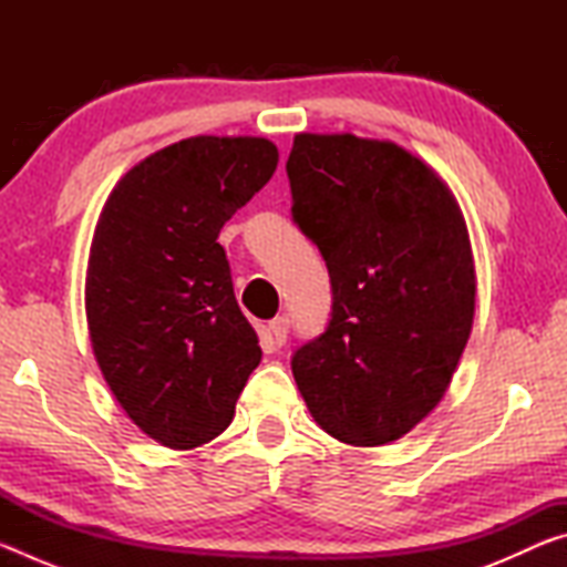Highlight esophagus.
<instances>
[{
	"label": "esophagus",
	"instance_id": "esophagus-1",
	"mask_svg": "<svg viewBox=\"0 0 567 567\" xmlns=\"http://www.w3.org/2000/svg\"><path fill=\"white\" fill-rule=\"evenodd\" d=\"M270 332L275 338V344H285L287 342V334H290V318L287 315H280V318H275L270 322Z\"/></svg>",
	"mask_w": 567,
	"mask_h": 567
}]
</instances>
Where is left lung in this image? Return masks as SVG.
<instances>
[{"label":"left lung","mask_w":567,"mask_h":567,"mask_svg":"<svg viewBox=\"0 0 567 567\" xmlns=\"http://www.w3.org/2000/svg\"><path fill=\"white\" fill-rule=\"evenodd\" d=\"M292 223L330 275L328 328L292 354L318 425L348 445L410 433L445 395L475 315L463 215L425 162L392 142L297 134Z\"/></svg>","instance_id":"1"}]
</instances>
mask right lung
I'll return each mask as SVG.
<instances>
[{
	"mask_svg": "<svg viewBox=\"0 0 567 567\" xmlns=\"http://www.w3.org/2000/svg\"><path fill=\"white\" fill-rule=\"evenodd\" d=\"M275 167L270 140H182L120 179L94 229V358L134 425L167 447L223 433L262 360L217 237Z\"/></svg>",
	"mask_w": 567,
	"mask_h": 567,
	"instance_id": "right-lung-1",
	"label": "right lung"
}]
</instances>
